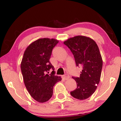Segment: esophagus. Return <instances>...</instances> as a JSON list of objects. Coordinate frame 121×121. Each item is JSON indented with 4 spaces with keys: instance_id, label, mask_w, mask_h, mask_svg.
<instances>
[{
    "instance_id": "esophagus-1",
    "label": "esophagus",
    "mask_w": 121,
    "mask_h": 121,
    "mask_svg": "<svg viewBox=\"0 0 121 121\" xmlns=\"http://www.w3.org/2000/svg\"><path fill=\"white\" fill-rule=\"evenodd\" d=\"M63 78H64L65 80H67L69 78V76L68 74H65L64 75H63Z\"/></svg>"
}]
</instances>
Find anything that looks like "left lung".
<instances>
[{
  "mask_svg": "<svg viewBox=\"0 0 121 121\" xmlns=\"http://www.w3.org/2000/svg\"><path fill=\"white\" fill-rule=\"evenodd\" d=\"M74 55L76 66H82L80 77H72L77 87L70 95L80 100L88 99L94 93L100 81L102 59L98 46L94 40L78 35L65 41Z\"/></svg>",
  "mask_w": 121,
  "mask_h": 121,
  "instance_id": "left-lung-1",
  "label": "left lung"
}]
</instances>
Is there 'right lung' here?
I'll list each match as a JSON object with an SVG mask.
<instances>
[{
  "mask_svg": "<svg viewBox=\"0 0 121 121\" xmlns=\"http://www.w3.org/2000/svg\"><path fill=\"white\" fill-rule=\"evenodd\" d=\"M58 43L54 39H39L27 47L23 55L20 67L25 85L30 96L40 103L51 98L53 87L62 79L52 72L49 74L50 69L54 70L49 59Z\"/></svg>",
  "mask_w": 121,
  "mask_h": 121,
  "instance_id": "1",
  "label": "right lung"
}]
</instances>
